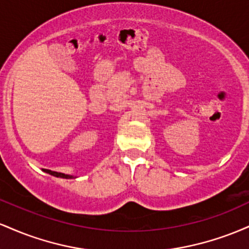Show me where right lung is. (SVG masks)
Wrapping results in <instances>:
<instances>
[{
	"instance_id": "obj_1",
	"label": "right lung",
	"mask_w": 249,
	"mask_h": 249,
	"mask_svg": "<svg viewBox=\"0 0 249 249\" xmlns=\"http://www.w3.org/2000/svg\"><path fill=\"white\" fill-rule=\"evenodd\" d=\"M43 172L45 173H49L51 176H55V177H59V178H67V179H72L73 176H70V174H64V173H58L55 172V171H51V170H47V168H42ZM76 178V177H75Z\"/></svg>"
}]
</instances>
